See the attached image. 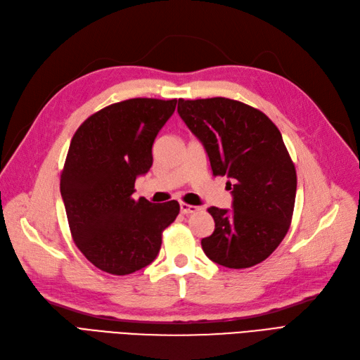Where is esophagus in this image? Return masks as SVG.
Masks as SVG:
<instances>
[{
    "mask_svg": "<svg viewBox=\"0 0 360 360\" xmlns=\"http://www.w3.org/2000/svg\"><path fill=\"white\" fill-rule=\"evenodd\" d=\"M180 210L183 214H192V213H197L200 210L198 205H191L186 202H180Z\"/></svg>",
    "mask_w": 360,
    "mask_h": 360,
    "instance_id": "1",
    "label": "esophagus"
}]
</instances>
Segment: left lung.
<instances>
[{
    "label": "left lung",
    "mask_w": 360,
    "mask_h": 360,
    "mask_svg": "<svg viewBox=\"0 0 360 360\" xmlns=\"http://www.w3.org/2000/svg\"><path fill=\"white\" fill-rule=\"evenodd\" d=\"M177 111L202 143L213 176L234 183L233 210L209 209L214 231L201 240L204 254L230 269L261 263L284 240L296 201V168L279 129L264 112L226 97L179 99Z\"/></svg>",
    "instance_id": "1"
}]
</instances>
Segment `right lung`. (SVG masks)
Masks as SVG:
<instances>
[{
	"mask_svg": "<svg viewBox=\"0 0 360 360\" xmlns=\"http://www.w3.org/2000/svg\"><path fill=\"white\" fill-rule=\"evenodd\" d=\"M177 99L138 97L94 112L76 130L61 171L60 191L75 245L111 275L148 266L162 233L180 212L177 201L135 200V180L153 163L155 138Z\"/></svg>",
	"mask_w": 360,
	"mask_h": 360,
	"instance_id": "1",
	"label": "right lung"
}]
</instances>
